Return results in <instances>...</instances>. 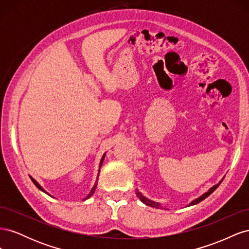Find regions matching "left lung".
Here are the masks:
<instances>
[{
	"instance_id": "left-lung-1",
	"label": "left lung",
	"mask_w": 249,
	"mask_h": 249,
	"mask_svg": "<svg viewBox=\"0 0 249 249\" xmlns=\"http://www.w3.org/2000/svg\"><path fill=\"white\" fill-rule=\"evenodd\" d=\"M221 184V182L219 183V184H217V185H215L214 187H212V188H211V189L207 192V193H205V194H203V195H201V196L200 197H198V198H196V199H195V200H193L191 203H190V205L189 206H192V205H196V203H198V202H200V201H202L203 199H205V198H207L208 196H209V195L211 194V193H213L216 189H217V188H218V186H219ZM136 194H137V196L140 198V200L142 201V202H144L145 203V205H147V206H149V207H156V208H158V207H159V203H156V202H154V201H152V200H149V199H147V198H145L144 196H143V195L140 193V192H136Z\"/></svg>"
}]
</instances>
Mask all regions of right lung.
<instances>
[{"mask_svg":"<svg viewBox=\"0 0 249 249\" xmlns=\"http://www.w3.org/2000/svg\"><path fill=\"white\" fill-rule=\"evenodd\" d=\"M104 158H105V155L103 156V158H102V160H101V163H100V168L102 167V164H103V161H104ZM97 178H99V177H97ZM31 179H32V182L34 183V185H35V186H36L37 188H38V189H39V190H41V191H43V192H46V190H44V189H43V188H42V187H41V186H40V185H39L38 183H37V182H36V180H35L34 178H31ZM96 183H97V180H96ZM96 183L94 184V186H93V188H92V189H91V191H90V193H89V194L87 195V197H86L85 199L89 198V197H90V196H91V195H92V194L94 193V190H95V188H96ZM46 193L48 194V192H46Z\"/></svg>","mask_w":249,"mask_h":249,"instance_id":"1","label":"right lung"}]
</instances>
